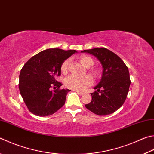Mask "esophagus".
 I'll list each match as a JSON object with an SVG mask.
<instances>
[{"mask_svg":"<svg viewBox=\"0 0 154 154\" xmlns=\"http://www.w3.org/2000/svg\"><path fill=\"white\" fill-rule=\"evenodd\" d=\"M77 92V93L78 94H79V95H83V92H81V91H75Z\"/></svg>","mask_w":154,"mask_h":154,"instance_id":"1","label":"esophagus"}]
</instances>
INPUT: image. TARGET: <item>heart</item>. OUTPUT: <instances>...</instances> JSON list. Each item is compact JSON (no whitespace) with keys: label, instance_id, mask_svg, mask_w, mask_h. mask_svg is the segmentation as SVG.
<instances>
[{"label":"heart","instance_id":"heart-1","mask_svg":"<svg viewBox=\"0 0 154 154\" xmlns=\"http://www.w3.org/2000/svg\"><path fill=\"white\" fill-rule=\"evenodd\" d=\"M81 62L86 67H90L94 65V60L91 57L88 56H82L81 57ZM70 63V59L65 60L61 65V71L63 73L65 74L67 72L69 69V65ZM93 82L91 77L89 75L83 77H77L75 75H69L65 79V84L66 88L72 89L73 90L82 91L88 88V86L91 85Z\"/></svg>","mask_w":154,"mask_h":154}]
</instances>
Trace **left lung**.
<instances>
[{"mask_svg":"<svg viewBox=\"0 0 154 154\" xmlns=\"http://www.w3.org/2000/svg\"><path fill=\"white\" fill-rule=\"evenodd\" d=\"M96 57L103 68L100 82L94 87L91 101L85 107L97 115H108L121 107L127 98L131 80L128 67L116 54L106 48L84 50Z\"/></svg>","mask_w":154,"mask_h":154,"instance_id":"8db88e82","label":"left lung"}]
</instances>
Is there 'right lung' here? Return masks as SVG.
Returning <instances> with one entry per match:
<instances>
[{
    "instance_id": "right-lung-1",
    "label": "right lung",
    "mask_w": 154,
    "mask_h": 154,
    "mask_svg": "<svg viewBox=\"0 0 154 154\" xmlns=\"http://www.w3.org/2000/svg\"><path fill=\"white\" fill-rule=\"evenodd\" d=\"M75 50L50 48L33 56L25 64L19 75V88L25 104L32 114L51 115L65 104L68 89H60L57 82L61 65Z\"/></svg>"
}]
</instances>
